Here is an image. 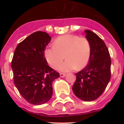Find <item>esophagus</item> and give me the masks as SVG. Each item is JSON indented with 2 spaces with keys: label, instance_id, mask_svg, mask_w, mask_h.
Here are the masks:
<instances>
[{
  "label": "esophagus",
  "instance_id": "esophagus-1",
  "mask_svg": "<svg viewBox=\"0 0 124 124\" xmlns=\"http://www.w3.org/2000/svg\"><path fill=\"white\" fill-rule=\"evenodd\" d=\"M60 77L63 78V77H64V76H65L66 74H65V73H60Z\"/></svg>",
  "mask_w": 124,
  "mask_h": 124
}]
</instances>
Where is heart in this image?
Instances as JSON below:
<instances>
[{
  "mask_svg": "<svg viewBox=\"0 0 124 124\" xmlns=\"http://www.w3.org/2000/svg\"><path fill=\"white\" fill-rule=\"evenodd\" d=\"M53 44L54 46L45 50L46 60L53 68H56L64 56L66 60L58 68L61 71L68 72L75 68L81 70L88 63L91 47L89 41L85 37L66 35L57 38Z\"/></svg>",
  "mask_w": 124,
  "mask_h": 124,
  "instance_id": "1",
  "label": "heart"
}]
</instances>
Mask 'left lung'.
<instances>
[{
	"label": "left lung",
	"instance_id": "8db88e82",
	"mask_svg": "<svg viewBox=\"0 0 124 124\" xmlns=\"http://www.w3.org/2000/svg\"><path fill=\"white\" fill-rule=\"evenodd\" d=\"M84 32L90 42L91 55L87 65L76 73L73 91L81 100L93 101L100 97L110 81L111 60L104 41L91 30Z\"/></svg>",
	"mask_w": 124,
	"mask_h": 124
}]
</instances>
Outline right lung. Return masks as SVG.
<instances>
[{"label": "right lung", "instance_id": "obj_1", "mask_svg": "<svg viewBox=\"0 0 124 124\" xmlns=\"http://www.w3.org/2000/svg\"><path fill=\"white\" fill-rule=\"evenodd\" d=\"M50 41L47 33L36 31L18 43L14 51L11 63L14 84L21 96L31 104L48 101L53 94L52 83L60 77L45 57Z\"/></svg>", "mask_w": 124, "mask_h": 124}]
</instances>
